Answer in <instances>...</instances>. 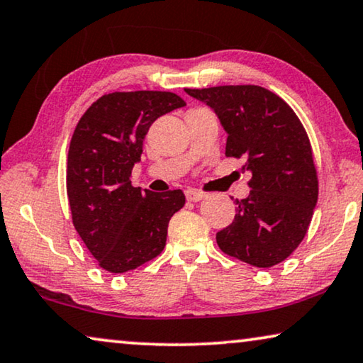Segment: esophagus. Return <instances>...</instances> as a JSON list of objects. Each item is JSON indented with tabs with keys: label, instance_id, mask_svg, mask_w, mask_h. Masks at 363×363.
Instances as JSON below:
<instances>
[{
	"label": "esophagus",
	"instance_id": "obj_1",
	"mask_svg": "<svg viewBox=\"0 0 363 363\" xmlns=\"http://www.w3.org/2000/svg\"><path fill=\"white\" fill-rule=\"evenodd\" d=\"M186 199L188 201H199V199H203L204 196H206V194H204L203 191H199V190H186Z\"/></svg>",
	"mask_w": 363,
	"mask_h": 363
}]
</instances>
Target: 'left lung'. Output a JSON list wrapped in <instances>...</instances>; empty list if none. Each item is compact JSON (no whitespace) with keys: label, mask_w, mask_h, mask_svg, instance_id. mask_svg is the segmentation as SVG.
I'll list each match as a JSON object with an SVG mask.
<instances>
[{"label":"left lung","mask_w":363,"mask_h":363,"mask_svg":"<svg viewBox=\"0 0 363 363\" xmlns=\"http://www.w3.org/2000/svg\"><path fill=\"white\" fill-rule=\"evenodd\" d=\"M206 103L228 133L225 157L244 159L250 193L235 199L233 224L219 230V249L269 269L308 233L318 203V173L301 121L280 96L257 85L185 90Z\"/></svg>","instance_id":"1"}]
</instances>
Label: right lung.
Returning a JSON list of instances; mask_svg holds the SVG:
<instances>
[{
    "instance_id": "right-lung-1",
    "label": "right lung",
    "mask_w": 363,
    "mask_h": 363,
    "mask_svg": "<svg viewBox=\"0 0 363 363\" xmlns=\"http://www.w3.org/2000/svg\"><path fill=\"white\" fill-rule=\"evenodd\" d=\"M183 106L170 91H114L78 121L68 149V203L77 233L104 270H134L164 250L169 220L185 194L143 191L130 173L152 123Z\"/></svg>"
}]
</instances>
